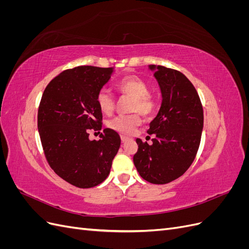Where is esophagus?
<instances>
[{
    "instance_id": "1",
    "label": "esophagus",
    "mask_w": 249,
    "mask_h": 249,
    "mask_svg": "<svg viewBox=\"0 0 249 249\" xmlns=\"http://www.w3.org/2000/svg\"><path fill=\"white\" fill-rule=\"evenodd\" d=\"M120 139H122V141L123 142H125L127 139H129V138H127L126 136H124V135H122V136H120Z\"/></svg>"
}]
</instances>
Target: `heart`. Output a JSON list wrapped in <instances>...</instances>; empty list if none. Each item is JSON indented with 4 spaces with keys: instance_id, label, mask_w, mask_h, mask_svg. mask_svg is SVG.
Wrapping results in <instances>:
<instances>
[{
    "instance_id": "1",
    "label": "heart",
    "mask_w": 249,
    "mask_h": 249,
    "mask_svg": "<svg viewBox=\"0 0 249 249\" xmlns=\"http://www.w3.org/2000/svg\"><path fill=\"white\" fill-rule=\"evenodd\" d=\"M116 88L118 91L132 97L131 110L139 112L143 116L152 115L156 109V101L153 95L148 93L149 88L146 83L137 77H125L117 82ZM97 106L105 114H111L114 110L115 102L112 94L106 89H102L96 96ZM141 124V118L138 114L119 115L108 122V126L113 131L122 134H131Z\"/></svg>"
}]
</instances>
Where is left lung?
Listing matches in <instances>:
<instances>
[{"label": "left lung", "instance_id": "obj_1", "mask_svg": "<svg viewBox=\"0 0 249 249\" xmlns=\"http://www.w3.org/2000/svg\"><path fill=\"white\" fill-rule=\"evenodd\" d=\"M162 93V104L149 124L153 144L137 138L133 161L142 178L163 185L183 176L193 163L203 127V110L196 89L180 71L149 65Z\"/></svg>", "mask_w": 249, "mask_h": 249}]
</instances>
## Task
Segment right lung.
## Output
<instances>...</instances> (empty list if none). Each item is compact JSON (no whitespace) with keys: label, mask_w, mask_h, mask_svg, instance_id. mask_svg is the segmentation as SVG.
<instances>
[{"label":"right lung","mask_w":249,"mask_h":249,"mask_svg":"<svg viewBox=\"0 0 249 249\" xmlns=\"http://www.w3.org/2000/svg\"><path fill=\"white\" fill-rule=\"evenodd\" d=\"M113 67L78 66L62 71L46 87L37 115L44 156L57 175L78 188H91L107 178L120 137L105 129L100 140L89 130H102L96 96L110 80ZM100 133V132H99Z\"/></svg>","instance_id":"right-lung-1"}]
</instances>
